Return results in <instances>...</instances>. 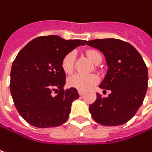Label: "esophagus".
Returning <instances> with one entry per match:
<instances>
[{
    "mask_svg": "<svg viewBox=\"0 0 152 152\" xmlns=\"http://www.w3.org/2000/svg\"><path fill=\"white\" fill-rule=\"evenodd\" d=\"M78 92H79V94H80V96L84 95V93H85V92H83V91H80V90H79V91H78Z\"/></svg>",
    "mask_w": 152,
    "mask_h": 152,
    "instance_id": "34e87169",
    "label": "esophagus"
}]
</instances>
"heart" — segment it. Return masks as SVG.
<instances>
[{
	"mask_svg": "<svg viewBox=\"0 0 152 152\" xmlns=\"http://www.w3.org/2000/svg\"><path fill=\"white\" fill-rule=\"evenodd\" d=\"M87 57L92 60L93 63L98 64L102 60L101 54L94 49H89L86 51ZM74 61H75V53L70 52L66 53L61 61V68L65 73L70 74L74 68ZM99 82V77L95 74H80L76 73L72 75L67 80V84L71 87L76 88L80 91H86L92 86L96 85Z\"/></svg>",
	"mask_w": 152,
	"mask_h": 152,
	"instance_id": "heart-1",
	"label": "heart"
}]
</instances>
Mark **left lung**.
<instances>
[{"instance_id":"left-lung-1","label":"left lung","mask_w":152,"mask_h":152,"mask_svg":"<svg viewBox=\"0 0 152 152\" xmlns=\"http://www.w3.org/2000/svg\"><path fill=\"white\" fill-rule=\"evenodd\" d=\"M86 44L104 53L108 70L99 87L110 90L107 98L97 94L89 106L92 118L102 125L127 123L142 105L148 87V70L140 53L130 43L118 39H98Z\"/></svg>"}]
</instances>
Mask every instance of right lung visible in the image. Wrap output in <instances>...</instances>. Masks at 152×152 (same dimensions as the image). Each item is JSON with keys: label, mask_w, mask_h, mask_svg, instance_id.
Segmentation results:
<instances>
[{"label": "right lung", "mask_w": 152, "mask_h": 152, "mask_svg": "<svg viewBox=\"0 0 152 152\" xmlns=\"http://www.w3.org/2000/svg\"><path fill=\"white\" fill-rule=\"evenodd\" d=\"M85 43L58 35L40 36L19 52L11 68L10 92L18 113L29 125L55 127L67 120L72 103L80 95L73 87L63 88L66 73L61 61ZM53 92L57 94L53 95Z\"/></svg>", "instance_id": "1"}]
</instances>
